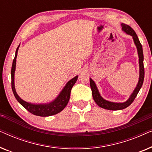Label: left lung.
Listing matches in <instances>:
<instances>
[{"instance_id":"left-lung-1","label":"left lung","mask_w":152,"mask_h":152,"mask_svg":"<svg viewBox=\"0 0 152 152\" xmlns=\"http://www.w3.org/2000/svg\"><path fill=\"white\" fill-rule=\"evenodd\" d=\"M122 30L126 33V34L130 35L132 37L133 40H134V44L136 46L137 51H138V55L139 58V80L137 84L136 88L133 91V93L129 97L127 100L124 102H109L106 100L101 96L100 93H99L97 87L95 84L94 81L92 79L90 78V85L91 91H92V95L93 99L96 102L97 105L99 107L103 108V109L107 110H112V111H117V110H122L128 107L131 104H132L136 98V97L138 95L139 91L140 90L141 87L142 86L143 81H144L145 77V68L144 65H143V60H144V56H143L142 52V45L139 41L138 37L135 32V31L131 28L130 26L127 25L122 23Z\"/></svg>"}]
</instances>
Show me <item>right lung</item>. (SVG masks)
Returning <instances> with one entry per match:
<instances>
[{"label": "right lung", "mask_w": 152, "mask_h": 152, "mask_svg": "<svg viewBox=\"0 0 152 152\" xmlns=\"http://www.w3.org/2000/svg\"><path fill=\"white\" fill-rule=\"evenodd\" d=\"M20 45H18L17 49L16 50L15 57L13 60L12 63V70H11V76H12V88L13 93L15 96L17 101L25 109L28 110L31 113L34 114L35 115L41 116V117H47V116H50L55 115V114L59 113L61 112L64 108L66 107L67 104L69 101L70 96V91L72 86L75 84L78 78V75H77L71 79L70 81H68L66 86L64 87L59 94L57 95V97L50 102L45 104H34L23 100L18 96V95L16 93L15 89V85H14V73H15L16 70V57H17V53L18 50V48Z\"/></svg>", "instance_id": "obj_1"}]
</instances>
